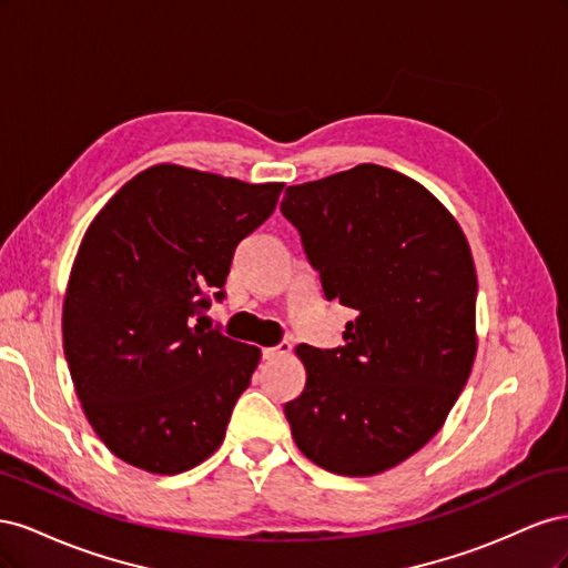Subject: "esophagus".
Instances as JSON below:
<instances>
[{"mask_svg": "<svg viewBox=\"0 0 568 568\" xmlns=\"http://www.w3.org/2000/svg\"><path fill=\"white\" fill-rule=\"evenodd\" d=\"M288 353H291V343H288V341H282L280 346L265 348V351H263V357L267 359V363H274V359H282V357H286Z\"/></svg>", "mask_w": 568, "mask_h": 568, "instance_id": "esophagus-1", "label": "esophagus"}]
</instances>
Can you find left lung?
Wrapping results in <instances>:
<instances>
[{
	"instance_id": "left-lung-1",
	"label": "left lung",
	"mask_w": 568,
	"mask_h": 568,
	"mask_svg": "<svg viewBox=\"0 0 568 568\" xmlns=\"http://www.w3.org/2000/svg\"><path fill=\"white\" fill-rule=\"evenodd\" d=\"M326 301L357 313L346 346L296 348L305 388L284 405L298 450L341 476H374L422 450L476 357V267L459 222L424 184L363 163L286 189Z\"/></svg>"
}]
</instances>
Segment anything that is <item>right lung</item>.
<instances>
[{"instance_id":"add662e5","label":"right lung","mask_w":568,"mask_h":568,"mask_svg":"<svg viewBox=\"0 0 568 568\" xmlns=\"http://www.w3.org/2000/svg\"><path fill=\"white\" fill-rule=\"evenodd\" d=\"M282 189L159 163L90 222L63 296V353L84 417L118 459L173 476L225 440L261 348L205 332V294L222 298L236 244Z\"/></svg>"}]
</instances>
